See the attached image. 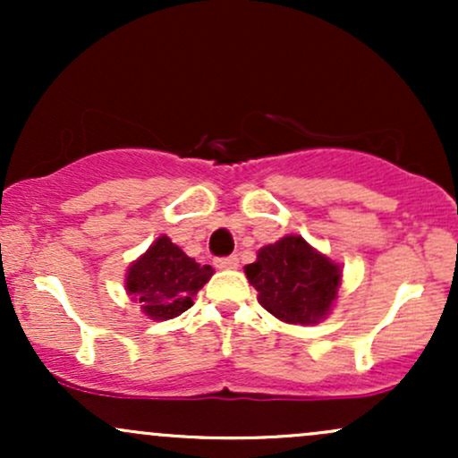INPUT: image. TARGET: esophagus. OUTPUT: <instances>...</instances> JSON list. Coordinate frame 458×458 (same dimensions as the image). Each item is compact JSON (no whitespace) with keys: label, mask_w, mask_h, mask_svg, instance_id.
Here are the masks:
<instances>
[{"label":"esophagus","mask_w":458,"mask_h":458,"mask_svg":"<svg viewBox=\"0 0 458 458\" xmlns=\"http://www.w3.org/2000/svg\"><path fill=\"white\" fill-rule=\"evenodd\" d=\"M215 267H217V269H224V271L236 269V267H239V259H236V256H225V259L215 260Z\"/></svg>","instance_id":"obj_1"}]
</instances>
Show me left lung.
Listing matches in <instances>:
<instances>
[{"mask_svg":"<svg viewBox=\"0 0 458 458\" xmlns=\"http://www.w3.org/2000/svg\"><path fill=\"white\" fill-rule=\"evenodd\" d=\"M245 276L259 291L260 306L291 325L327 318L343 282L340 265L297 234L262 247L256 262L245 267Z\"/></svg>","mask_w":458,"mask_h":458,"instance_id":"1","label":"left lung"}]
</instances>
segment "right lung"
<instances>
[{"instance_id":"1","label":"right lung","mask_w":458,"mask_h":458,"mask_svg":"<svg viewBox=\"0 0 458 458\" xmlns=\"http://www.w3.org/2000/svg\"><path fill=\"white\" fill-rule=\"evenodd\" d=\"M213 276L211 265L189 259L170 236H159L127 271V293L152 320H167L193 306V297Z\"/></svg>"}]
</instances>
